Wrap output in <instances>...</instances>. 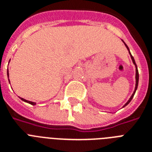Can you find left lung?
I'll list each match as a JSON object with an SVG mask.
<instances>
[{"label":"left lung","instance_id":"left-lung-1","mask_svg":"<svg viewBox=\"0 0 152 152\" xmlns=\"http://www.w3.org/2000/svg\"><path fill=\"white\" fill-rule=\"evenodd\" d=\"M123 42H124V41H123ZM124 43H125V42H124ZM125 46H126V48L128 49V50H129V53L130 56H131V58H132V62H133V64H134L135 66H136V87H135V90H134V91H133V93H132V96L130 97V99H129V101H128L127 102H126V103L125 104V105H124V106H123V107H125V106H127L128 104L130 102H131V100L132 99V98H133V96H134L135 93H136V91H137V87H138V82H139V72H138V69H137V64H136V62H135L134 58H133V57H132V54H131V53H130L129 49L128 46L125 43Z\"/></svg>","mask_w":152,"mask_h":152}]
</instances>
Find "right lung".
<instances>
[{
	"mask_svg": "<svg viewBox=\"0 0 152 152\" xmlns=\"http://www.w3.org/2000/svg\"><path fill=\"white\" fill-rule=\"evenodd\" d=\"M7 75H8V76H9V74H8V71H7ZM8 81H9V79H8ZM9 83H10V81H9ZM21 100H23V102H27V103H29V104H31V105H33V106H34V105H36V103L35 102H31V101H28V100H26L24 99H23V98H20L19 97Z\"/></svg>",
	"mask_w": 152,
	"mask_h": 152,
	"instance_id": "1",
	"label": "right lung"
}]
</instances>
